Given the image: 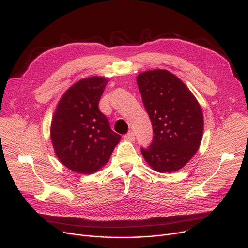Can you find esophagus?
<instances>
[{"instance_id":"34e87169","label":"esophagus","mask_w":248,"mask_h":248,"mask_svg":"<svg viewBox=\"0 0 248 248\" xmlns=\"http://www.w3.org/2000/svg\"><path fill=\"white\" fill-rule=\"evenodd\" d=\"M124 140H131V141H133V140H135V135H134V133L133 132H128L126 135H124Z\"/></svg>"}]
</instances>
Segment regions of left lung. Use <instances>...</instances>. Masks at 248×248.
<instances>
[{
	"instance_id": "obj_1",
	"label": "left lung",
	"mask_w": 248,
	"mask_h": 248,
	"mask_svg": "<svg viewBox=\"0 0 248 248\" xmlns=\"http://www.w3.org/2000/svg\"><path fill=\"white\" fill-rule=\"evenodd\" d=\"M142 103L153 125V141L141 148L146 162L160 173L183 168L196 154L203 136L199 102L181 79L165 69L138 75Z\"/></svg>"
}]
</instances>
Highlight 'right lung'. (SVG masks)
I'll use <instances>...</instances> for the list:
<instances>
[{
	"label": "right lung",
	"instance_id": "obj_1",
	"mask_svg": "<svg viewBox=\"0 0 248 248\" xmlns=\"http://www.w3.org/2000/svg\"><path fill=\"white\" fill-rule=\"evenodd\" d=\"M108 82L99 76L84 78L70 86L58 102L51 123L52 145L59 161L73 172L98 171L121 140L98 108Z\"/></svg>",
	"mask_w": 248,
	"mask_h": 248
}]
</instances>
